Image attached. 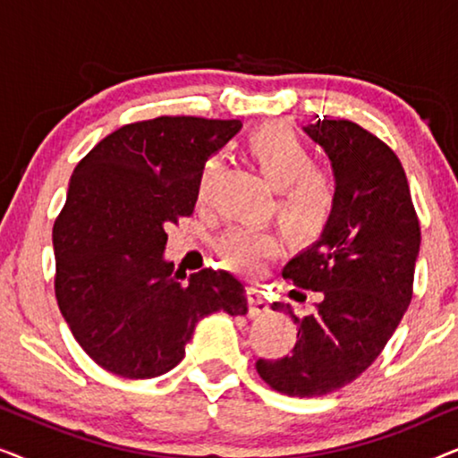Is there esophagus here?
Masks as SVG:
<instances>
[{"label":"esophagus","instance_id":"esophagus-1","mask_svg":"<svg viewBox=\"0 0 458 458\" xmlns=\"http://www.w3.org/2000/svg\"><path fill=\"white\" fill-rule=\"evenodd\" d=\"M248 315L252 318H259L268 312V302L267 298L262 296L260 290L256 287H248Z\"/></svg>","mask_w":458,"mask_h":458}]
</instances>
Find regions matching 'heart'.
Returning <instances> with one entry per match:
<instances>
[{
	"instance_id": "b5f03b06",
	"label": "heart",
	"mask_w": 458,
	"mask_h": 458,
	"mask_svg": "<svg viewBox=\"0 0 458 458\" xmlns=\"http://www.w3.org/2000/svg\"><path fill=\"white\" fill-rule=\"evenodd\" d=\"M246 152L268 183L277 190L275 212L285 235L296 243H315L334 223L340 193L335 179L315 166L310 148L284 123H265L246 137ZM216 160L208 158L198 177L196 196L204 198ZM216 254L225 265L242 273H256L277 254L275 233L252 225H235L218 237Z\"/></svg>"
}]
</instances>
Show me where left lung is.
Returning a JSON list of instances; mask_svg holds the SVG:
<instances>
[{
    "mask_svg": "<svg viewBox=\"0 0 458 458\" xmlns=\"http://www.w3.org/2000/svg\"><path fill=\"white\" fill-rule=\"evenodd\" d=\"M329 156L337 212L315 246L284 267V277L321 293L298 318L290 356L256 360L265 384L292 398L325 396L354 381L381 354L409 309L421 227L409 181L394 149L346 118H318L304 129Z\"/></svg>",
    "mask_w": 458,
    "mask_h": 458,
    "instance_id": "obj_1",
    "label": "left lung"
}]
</instances>
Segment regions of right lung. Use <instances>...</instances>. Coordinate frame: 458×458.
<instances>
[{
    "instance_id": "add662e5",
    "label": "right lung",
    "mask_w": 458,
    "mask_h": 458,
    "mask_svg": "<svg viewBox=\"0 0 458 458\" xmlns=\"http://www.w3.org/2000/svg\"><path fill=\"white\" fill-rule=\"evenodd\" d=\"M240 121L156 116L106 135L74 168L54 223V290L74 340L106 371L149 379L185 356L199 318L246 315L227 271L185 275L162 259L166 225L190 216L202 165Z\"/></svg>"
}]
</instances>
